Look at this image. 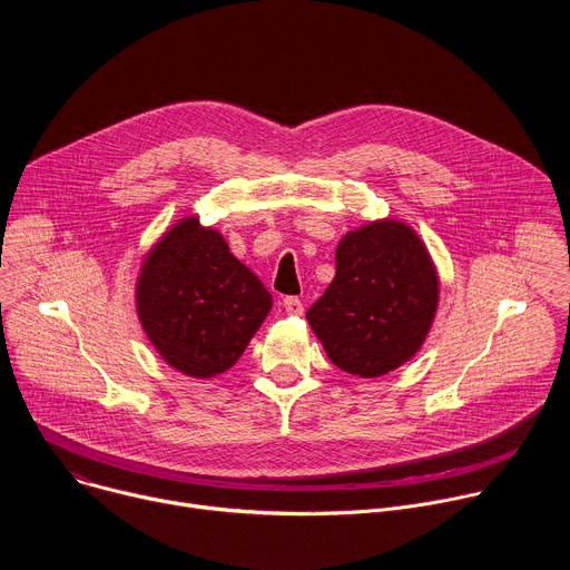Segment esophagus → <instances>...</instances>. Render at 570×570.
I'll return each instance as SVG.
<instances>
[{
  "label": "esophagus",
  "mask_w": 570,
  "mask_h": 570,
  "mask_svg": "<svg viewBox=\"0 0 570 570\" xmlns=\"http://www.w3.org/2000/svg\"><path fill=\"white\" fill-rule=\"evenodd\" d=\"M284 311H286L288 315H302V313H304V304H302L299 297L288 295V297H284Z\"/></svg>",
  "instance_id": "obj_1"
}]
</instances>
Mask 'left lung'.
I'll list each match as a JSON object with an SVG mask.
<instances>
[{"label": "left lung", "instance_id": "left-lung-1", "mask_svg": "<svg viewBox=\"0 0 570 570\" xmlns=\"http://www.w3.org/2000/svg\"><path fill=\"white\" fill-rule=\"evenodd\" d=\"M438 293V273L420 236L399 220H376L343 236L336 277L306 320L336 367L374 379L417 354Z\"/></svg>", "mask_w": 570, "mask_h": 570}]
</instances>
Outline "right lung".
I'll use <instances>...</instances> for the list:
<instances>
[{
  "label": "right lung",
  "mask_w": 570,
  "mask_h": 570,
  "mask_svg": "<svg viewBox=\"0 0 570 570\" xmlns=\"http://www.w3.org/2000/svg\"><path fill=\"white\" fill-rule=\"evenodd\" d=\"M271 306L259 277L196 216L159 238L137 282V313L148 341L171 367L196 379L229 370Z\"/></svg>",
  "instance_id": "obj_1"
}]
</instances>
